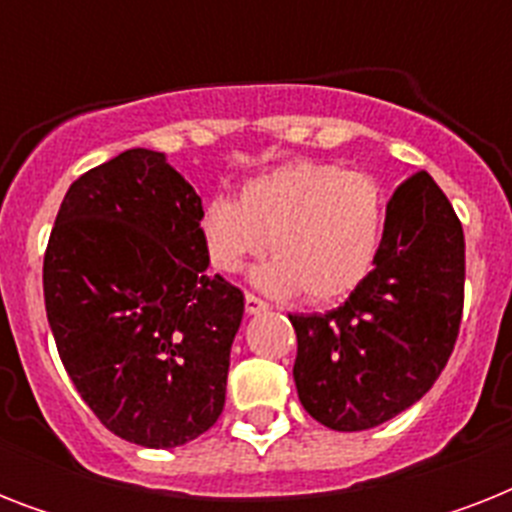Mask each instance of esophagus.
Segmentation results:
<instances>
[{"instance_id": "1", "label": "esophagus", "mask_w": 512, "mask_h": 512, "mask_svg": "<svg viewBox=\"0 0 512 512\" xmlns=\"http://www.w3.org/2000/svg\"><path fill=\"white\" fill-rule=\"evenodd\" d=\"M244 308H247L249 316H255V313L268 311V303H265V300H260L257 295H252V292H247V297H244Z\"/></svg>"}]
</instances>
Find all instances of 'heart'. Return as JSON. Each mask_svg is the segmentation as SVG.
<instances>
[{
	"instance_id": "b5f03b06",
	"label": "heart",
	"mask_w": 512,
	"mask_h": 512,
	"mask_svg": "<svg viewBox=\"0 0 512 512\" xmlns=\"http://www.w3.org/2000/svg\"><path fill=\"white\" fill-rule=\"evenodd\" d=\"M199 231L217 271H241L271 239L276 260L257 268V287L335 303L364 284L380 257L385 193L366 172L300 159L247 180L239 201L209 199Z\"/></svg>"
}]
</instances>
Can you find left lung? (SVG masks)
Wrapping results in <instances>:
<instances>
[{
	"label": "left lung",
	"mask_w": 512,
	"mask_h": 512,
	"mask_svg": "<svg viewBox=\"0 0 512 512\" xmlns=\"http://www.w3.org/2000/svg\"><path fill=\"white\" fill-rule=\"evenodd\" d=\"M465 303L460 217L428 172L385 207L380 257L340 308L289 316L305 412L332 430H366L420 401L444 372Z\"/></svg>",
	"instance_id": "1"
}]
</instances>
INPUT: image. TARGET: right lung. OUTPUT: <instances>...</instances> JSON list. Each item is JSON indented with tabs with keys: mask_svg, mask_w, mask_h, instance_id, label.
Returning a JSON list of instances; mask_svg holds the SVG:
<instances>
[{
	"mask_svg": "<svg viewBox=\"0 0 512 512\" xmlns=\"http://www.w3.org/2000/svg\"><path fill=\"white\" fill-rule=\"evenodd\" d=\"M201 199L164 154L130 148L71 183L44 252L60 361L114 436L172 449L223 414L244 295L207 273Z\"/></svg>",
	"mask_w": 512,
	"mask_h": 512,
	"instance_id": "obj_1",
	"label": "right lung"
}]
</instances>
